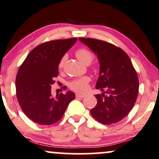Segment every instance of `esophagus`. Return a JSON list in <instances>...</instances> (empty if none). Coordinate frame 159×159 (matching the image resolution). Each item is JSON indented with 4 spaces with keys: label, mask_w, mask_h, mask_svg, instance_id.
<instances>
[{
    "label": "esophagus",
    "mask_w": 159,
    "mask_h": 159,
    "mask_svg": "<svg viewBox=\"0 0 159 159\" xmlns=\"http://www.w3.org/2000/svg\"><path fill=\"white\" fill-rule=\"evenodd\" d=\"M75 97H76V98H84V97H85V95H81V94H78V93H76Z\"/></svg>",
    "instance_id": "1"
}]
</instances>
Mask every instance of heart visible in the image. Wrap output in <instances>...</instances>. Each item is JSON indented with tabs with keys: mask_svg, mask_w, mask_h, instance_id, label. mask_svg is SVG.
<instances>
[{
	"mask_svg": "<svg viewBox=\"0 0 159 159\" xmlns=\"http://www.w3.org/2000/svg\"><path fill=\"white\" fill-rule=\"evenodd\" d=\"M75 54L78 60L85 65L90 64L92 61L94 59V55L93 54V52L86 48H80L77 49ZM66 59V55H63L61 58L58 63L59 70H61V69L64 67ZM89 81H90V78L87 77V76H84V77H81L73 79L69 83L68 85L69 87L72 89V90L79 92V93H84V92L87 90L88 87H89Z\"/></svg>",
	"mask_w": 159,
	"mask_h": 159,
	"instance_id": "1",
	"label": "heart"
}]
</instances>
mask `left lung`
Listing matches in <instances>:
<instances>
[{
	"instance_id": "8db88e82",
	"label": "left lung",
	"mask_w": 159,
	"mask_h": 159,
	"mask_svg": "<svg viewBox=\"0 0 159 159\" xmlns=\"http://www.w3.org/2000/svg\"><path fill=\"white\" fill-rule=\"evenodd\" d=\"M79 40L93 50L100 63L97 89V104L90 110L93 117L110 125L121 121L130 112L139 94V78L127 53L120 47L95 38Z\"/></svg>"
}]
</instances>
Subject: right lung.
I'll return each instance as SVG.
<instances>
[{"label":"right lung","instance_id":"obj_1","mask_svg":"<svg viewBox=\"0 0 159 159\" xmlns=\"http://www.w3.org/2000/svg\"><path fill=\"white\" fill-rule=\"evenodd\" d=\"M77 38L53 40L37 46L19 68L15 80L16 95L24 113L41 125H51L62 118L73 93H60L53 98L51 85L58 75L61 57L75 43Z\"/></svg>","mask_w":159,"mask_h":159}]
</instances>
